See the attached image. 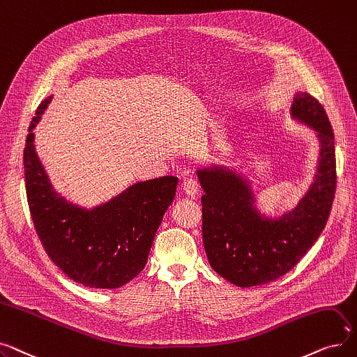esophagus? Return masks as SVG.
<instances>
[{"instance_id":"1","label":"esophagus","mask_w":357,"mask_h":357,"mask_svg":"<svg viewBox=\"0 0 357 357\" xmlns=\"http://www.w3.org/2000/svg\"><path fill=\"white\" fill-rule=\"evenodd\" d=\"M183 192L189 197H193L199 192V183L195 178H188L183 181Z\"/></svg>"}]
</instances>
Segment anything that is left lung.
Returning <instances> with one entry per match:
<instances>
[{"label":"left lung","instance_id":"8db88e82","mask_svg":"<svg viewBox=\"0 0 357 357\" xmlns=\"http://www.w3.org/2000/svg\"><path fill=\"white\" fill-rule=\"evenodd\" d=\"M291 114L312 128L319 141L317 173L298 206L279 218L261 215L247 178L213 165L197 169L202 196L203 245L211 267L240 287L286 275L324 229L335 193V148L328 116L318 100L298 91Z\"/></svg>","mask_w":357,"mask_h":357}]
</instances>
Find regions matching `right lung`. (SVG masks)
Masks as SVG:
<instances>
[{"label":"right lung","instance_id":"add662e5","mask_svg":"<svg viewBox=\"0 0 357 357\" xmlns=\"http://www.w3.org/2000/svg\"><path fill=\"white\" fill-rule=\"evenodd\" d=\"M50 100H43L31 119L23 155L33 224L49 259L68 278L98 289L121 287L144 270L178 178L139 181L93 209L68 202L49 181L33 144V129Z\"/></svg>","mask_w":357,"mask_h":357}]
</instances>
